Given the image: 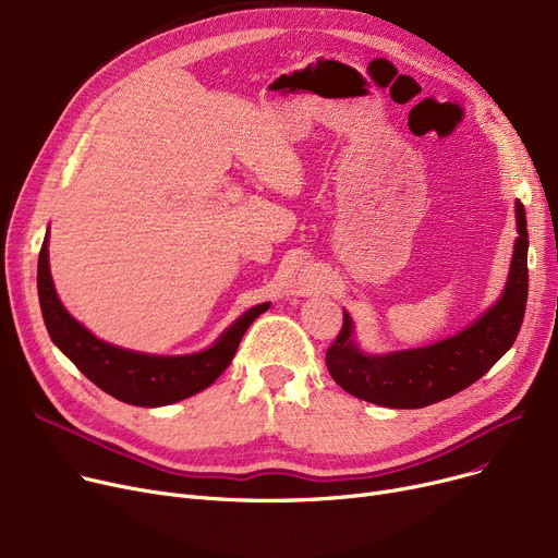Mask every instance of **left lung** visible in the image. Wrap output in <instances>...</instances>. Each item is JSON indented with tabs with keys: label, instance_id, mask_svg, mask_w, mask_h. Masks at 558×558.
Wrapping results in <instances>:
<instances>
[{
	"label": "left lung",
	"instance_id": "1",
	"mask_svg": "<svg viewBox=\"0 0 558 558\" xmlns=\"http://www.w3.org/2000/svg\"><path fill=\"white\" fill-rule=\"evenodd\" d=\"M518 240L511 271L500 301L486 310L471 328L438 343L400 350L389 355H364L353 341V320L343 326L326 353L335 383L360 400L391 409H421L446 400L490 371L513 345L526 307L530 269H526V217L515 201Z\"/></svg>",
	"mask_w": 558,
	"mask_h": 558
}]
</instances>
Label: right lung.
Masks as SVG:
<instances>
[{"instance_id":"obj_1","label":"right lung","mask_w":558,"mask_h":558,"mask_svg":"<svg viewBox=\"0 0 558 558\" xmlns=\"http://www.w3.org/2000/svg\"><path fill=\"white\" fill-rule=\"evenodd\" d=\"M38 299L51 341L93 385L108 396L135 407L171 404L210 387L232 362L248 326L262 312L269 310V303L251 307L234 320L213 348L196 355L158 357L133 353V350L97 339L58 301L49 274L47 238L38 255Z\"/></svg>"}]
</instances>
